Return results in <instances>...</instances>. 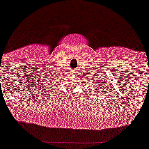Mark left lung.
Segmentation results:
<instances>
[{
    "instance_id": "left-lung-1",
    "label": "left lung",
    "mask_w": 149,
    "mask_h": 149,
    "mask_svg": "<svg viewBox=\"0 0 149 149\" xmlns=\"http://www.w3.org/2000/svg\"><path fill=\"white\" fill-rule=\"evenodd\" d=\"M91 83V82H90ZM93 84H95L96 86L94 87L95 90H94V92H93V94H100L101 95L102 93H105L107 89L106 87V85H105V83H104V80L103 79H100V78H98V79H93Z\"/></svg>"
}]
</instances>
